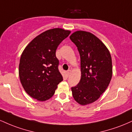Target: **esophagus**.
Returning a JSON list of instances; mask_svg holds the SVG:
<instances>
[{
  "instance_id": "obj_1",
  "label": "esophagus",
  "mask_w": 132,
  "mask_h": 132,
  "mask_svg": "<svg viewBox=\"0 0 132 132\" xmlns=\"http://www.w3.org/2000/svg\"><path fill=\"white\" fill-rule=\"evenodd\" d=\"M71 72V71L70 70V69H69V70L67 71V72H66V73H67V76H69V75H70Z\"/></svg>"
}]
</instances>
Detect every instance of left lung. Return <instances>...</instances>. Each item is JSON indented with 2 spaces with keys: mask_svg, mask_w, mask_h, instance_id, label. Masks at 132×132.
I'll use <instances>...</instances> for the list:
<instances>
[{
  "mask_svg": "<svg viewBox=\"0 0 132 132\" xmlns=\"http://www.w3.org/2000/svg\"><path fill=\"white\" fill-rule=\"evenodd\" d=\"M81 57V78L71 87L77 102L84 105L97 101L109 84L112 76V58L104 43L92 33L78 31L70 36Z\"/></svg>",
  "mask_w": 132,
  "mask_h": 132,
  "instance_id": "8db88e82",
  "label": "left lung"
}]
</instances>
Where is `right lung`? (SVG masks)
Instances as JSON below:
<instances>
[{
    "label": "right lung",
    "instance_id": "1",
    "mask_svg": "<svg viewBox=\"0 0 132 132\" xmlns=\"http://www.w3.org/2000/svg\"><path fill=\"white\" fill-rule=\"evenodd\" d=\"M70 33L61 28L48 30L35 38L23 51L19 64L20 79L25 91L33 99H49L63 80L56 50Z\"/></svg>",
    "mask_w": 132,
    "mask_h": 132
}]
</instances>
